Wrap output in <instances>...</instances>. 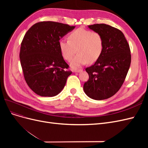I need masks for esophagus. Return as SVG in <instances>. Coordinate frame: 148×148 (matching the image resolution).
<instances>
[{
    "label": "esophagus",
    "mask_w": 148,
    "mask_h": 148,
    "mask_svg": "<svg viewBox=\"0 0 148 148\" xmlns=\"http://www.w3.org/2000/svg\"><path fill=\"white\" fill-rule=\"evenodd\" d=\"M82 71V69H77V70H74V71H75V72H76V73H77V72H80V71Z\"/></svg>",
    "instance_id": "34e87169"
}]
</instances>
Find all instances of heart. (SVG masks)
Masks as SVG:
<instances>
[{
    "mask_svg": "<svg viewBox=\"0 0 148 148\" xmlns=\"http://www.w3.org/2000/svg\"><path fill=\"white\" fill-rule=\"evenodd\" d=\"M59 45L62 57L68 61L77 50L78 54L71 62V67L75 69L87 62L92 64L99 59L104 49V39L97 31L78 28L70 33L69 39H60Z\"/></svg>",
    "mask_w": 148,
    "mask_h": 148,
    "instance_id": "1",
    "label": "heart"
}]
</instances>
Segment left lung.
<instances>
[{
	"label": "left lung",
	"instance_id": "left-lung-1",
	"mask_svg": "<svg viewBox=\"0 0 148 148\" xmlns=\"http://www.w3.org/2000/svg\"><path fill=\"white\" fill-rule=\"evenodd\" d=\"M88 27L102 35L104 49L95 64L85 69L89 79L83 89L91 99L104 100L114 96L122 86L131 64L130 49L119 29L103 23Z\"/></svg>",
	"mask_w": 148,
	"mask_h": 148
}]
</instances>
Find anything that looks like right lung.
<instances>
[{
	"label": "right lung",
	"mask_w": 148,
	"mask_h": 148,
	"mask_svg": "<svg viewBox=\"0 0 148 148\" xmlns=\"http://www.w3.org/2000/svg\"><path fill=\"white\" fill-rule=\"evenodd\" d=\"M74 26L55 21H41L26 33L20 59L25 81L38 95L52 97L64 88L71 71L62 57L59 40Z\"/></svg>",
	"instance_id": "add662e5"
}]
</instances>
